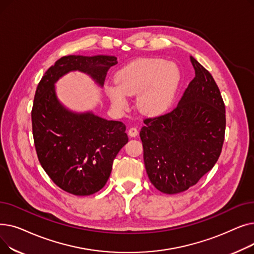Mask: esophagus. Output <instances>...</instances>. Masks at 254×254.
Segmentation results:
<instances>
[{
    "label": "esophagus",
    "instance_id": "obj_1",
    "mask_svg": "<svg viewBox=\"0 0 254 254\" xmlns=\"http://www.w3.org/2000/svg\"><path fill=\"white\" fill-rule=\"evenodd\" d=\"M128 136L129 137H136V136H138V129L136 127H130L128 129Z\"/></svg>",
    "mask_w": 254,
    "mask_h": 254
}]
</instances>
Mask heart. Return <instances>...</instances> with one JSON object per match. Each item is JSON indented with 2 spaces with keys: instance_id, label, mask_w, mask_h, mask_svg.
Returning <instances> with one entry per match:
<instances>
[{
  "instance_id": "1",
  "label": "heart",
  "mask_w": 254,
  "mask_h": 254,
  "mask_svg": "<svg viewBox=\"0 0 254 254\" xmlns=\"http://www.w3.org/2000/svg\"><path fill=\"white\" fill-rule=\"evenodd\" d=\"M116 81L107 87V93L115 107L124 109L127 104V95L138 93L139 111L157 116L167 112L174 103L181 82V71L177 64L164 59H139L120 69Z\"/></svg>"
}]
</instances>
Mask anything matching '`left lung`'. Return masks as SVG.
Segmentation results:
<instances>
[{
  "instance_id": "1",
  "label": "left lung",
  "mask_w": 254,
  "mask_h": 254,
  "mask_svg": "<svg viewBox=\"0 0 254 254\" xmlns=\"http://www.w3.org/2000/svg\"><path fill=\"white\" fill-rule=\"evenodd\" d=\"M195 76L176 108L144 120L140 137L146 172L154 188L168 194L189 190L220 155L225 108L212 75L190 57Z\"/></svg>"
}]
</instances>
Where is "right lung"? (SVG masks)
<instances>
[{
    "mask_svg": "<svg viewBox=\"0 0 254 254\" xmlns=\"http://www.w3.org/2000/svg\"><path fill=\"white\" fill-rule=\"evenodd\" d=\"M117 63L114 56L64 57L38 84L32 110L37 155L51 180L69 193L90 195L102 190L128 138L122 122L69 109L59 99L56 83L68 73L80 72L103 87L107 72Z\"/></svg>",
    "mask_w": 254,
    "mask_h": 254,
    "instance_id": "1",
    "label": "right lung"
}]
</instances>
